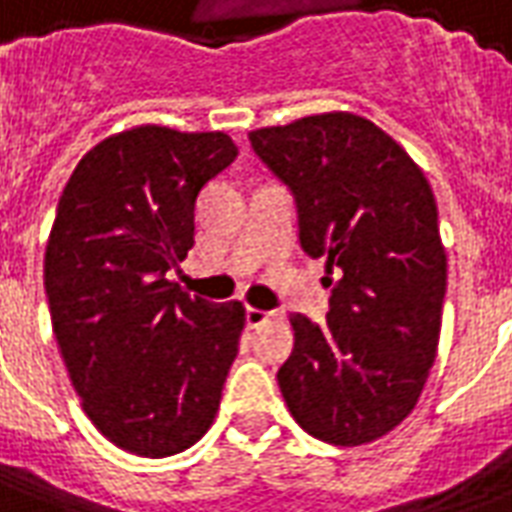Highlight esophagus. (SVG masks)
<instances>
[{
    "label": "esophagus",
    "mask_w": 512,
    "mask_h": 512,
    "mask_svg": "<svg viewBox=\"0 0 512 512\" xmlns=\"http://www.w3.org/2000/svg\"><path fill=\"white\" fill-rule=\"evenodd\" d=\"M246 326H252V329H257V326H263V323L274 315V312H266V310H257V307H246Z\"/></svg>",
    "instance_id": "1"
}]
</instances>
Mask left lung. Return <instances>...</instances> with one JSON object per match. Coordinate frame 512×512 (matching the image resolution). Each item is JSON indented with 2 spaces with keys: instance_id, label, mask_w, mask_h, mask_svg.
I'll return each instance as SVG.
<instances>
[{
  "instance_id": "left-lung-1",
  "label": "left lung",
  "mask_w": 512,
  "mask_h": 512,
  "mask_svg": "<svg viewBox=\"0 0 512 512\" xmlns=\"http://www.w3.org/2000/svg\"><path fill=\"white\" fill-rule=\"evenodd\" d=\"M249 142L293 194L301 249L340 277L326 323L290 315L282 397L326 444L381 439L417 406L439 345L447 255L433 191L392 136L348 112L260 128Z\"/></svg>"
}]
</instances>
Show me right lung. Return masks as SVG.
Masks as SVG:
<instances>
[{
	"label": "right lung",
	"instance_id": "add662e5",
	"mask_svg": "<svg viewBox=\"0 0 512 512\" xmlns=\"http://www.w3.org/2000/svg\"><path fill=\"white\" fill-rule=\"evenodd\" d=\"M238 156L222 131L139 126L73 169L46 246L51 326L84 414L120 450L167 458L211 428L244 307L169 282L194 246V205Z\"/></svg>",
	"mask_w": 512,
	"mask_h": 512
}]
</instances>
